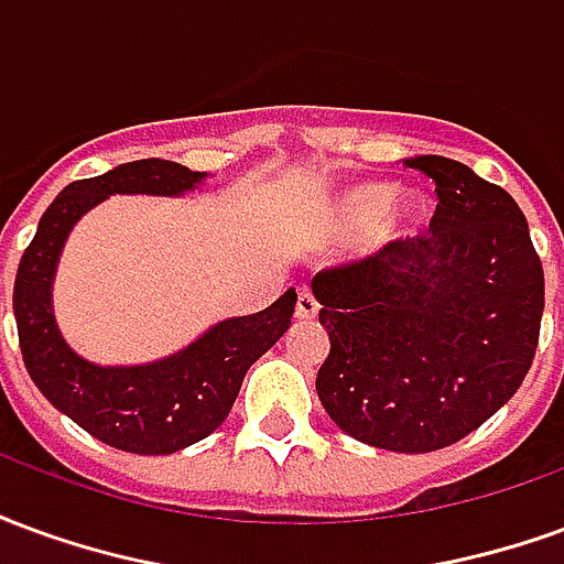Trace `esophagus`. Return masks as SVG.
Here are the masks:
<instances>
[{"instance_id":"esophagus-1","label":"esophagus","mask_w":564,"mask_h":564,"mask_svg":"<svg viewBox=\"0 0 564 564\" xmlns=\"http://www.w3.org/2000/svg\"><path fill=\"white\" fill-rule=\"evenodd\" d=\"M319 314V302H317V295L311 293V290H302L299 293V302H295V317L299 319H314Z\"/></svg>"}]
</instances>
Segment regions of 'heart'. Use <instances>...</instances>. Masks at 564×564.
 <instances>
[{"label":"heart","instance_id":"obj_1","mask_svg":"<svg viewBox=\"0 0 564 564\" xmlns=\"http://www.w3.org/2000/svg\"><path fill=\"white\" fill-rule=\"evenodd\" d=\"M423 198L414 193H392L387 184H359L344 189L329 210V232L338 241L366 235L371 247H387L416 229L423 220Z\"/></svg>","mask_w":564,"mask_h":564}]
</instances>
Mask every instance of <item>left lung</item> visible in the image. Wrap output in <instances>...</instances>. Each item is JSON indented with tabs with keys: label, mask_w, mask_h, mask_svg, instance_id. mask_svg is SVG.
Instances as JSON below:
<instances>
[{
	"label": "left lung",
	"mask_w": 564,
	"mask_h": 564,
	"mask_svg": "<svg viewBox=\"0 0 564 564\" xmlns=\"http://www.w3.org/2000/svg\"><path fill=\"white\" fill-rule=\"evenodd\" d=\"M404 165L435 181L429 235L311 281L332 344L317 395L356 441L432 453L520 390L541 332L544 269L501 186L447 156Z\"/></svg>",
	"instance_id": "left-lung-1"
}]
</instances>
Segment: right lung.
I'll return each instance as SVG.
<instances>
[{"label": "right lung", "mask_w": 564, "mask_h": 564, "mask_svg": "<svg viewBox=\"0 0 564 564\" xmlns=\"http://www.w3.org/2000/svg\"><path fill=\"white\" fill-rule=\"evenodd\" d=\"M208 174L181 162L135 160L68 184L39 220L14 278L20 354L32 383L56 411L105 444L165 456L208 437L229 416L247 368L290 329L295 290L250 317L217 323L184 350L148 366H93L56 329L51 286L72 226L115 193L181 196Z\"/></svg>", "instance_id": "right-lung-1"}]
</instances>
